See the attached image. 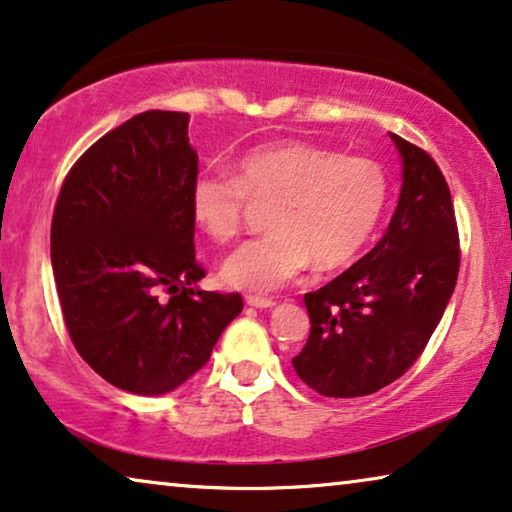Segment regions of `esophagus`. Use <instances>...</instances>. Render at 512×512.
Listing matches in <instances>:
<instances>
[{"mask_svg": "<svg viewBox=\"0 0 512 512\" xmlns=\"http://www.w3.org/2000/svg\"><path fill=\"white\" fill-rule=\"evenodd\" d=\"M247 305L256 309H268L274 305L272 298H263V295H247Z\"/></svg>", "mask_w": 512, "mask_h": 512, "instance_id": "esophagus-1", "label": "esophagus"}]
</instances>
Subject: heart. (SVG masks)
Listing matches in <instances>:
<instances>
[{"mask_svg": "<svg viewBox=\"0 0 512 512\" xmlns=\"http://www.w3.org/2000/svg\"><path fill=\"white\" fill-rule=\"evenodd\" d=\"M247 201L265 203L268 235L221 268L226 284L268 293L311 263L337 270L365 249L388 203V177L362 154H337L309 140H274L242 152L233 177L203 170L191 184V212L214 242L238 238Z\"/></svg>", "mask_w": 512, "mask_h": 512, "instance_id": "obj_1", "label": "heart"}]
</instances>
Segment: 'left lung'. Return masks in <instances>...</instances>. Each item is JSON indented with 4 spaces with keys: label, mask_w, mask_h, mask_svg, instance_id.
Returning <instances> with one entry per match:
<instances>
[{
    "label": "left lung",
    "mask_w": 512,
    "mask_h": 512,
    "mask_svg": "<svg viewBox=\"0 0 512 512\" xmlns=\"http://www.w3.org/2000/svg\"><path fill=\"white\" fill-rule=\"evenodd\" d=\"M404 184L376 247L305 295L311 330L295 374L323 397H362L406 374L455 291L459 233L446 177L429 152L392 133Z\"/></svg>",
    "instance_id": "8db88e82"
}]
</instances>
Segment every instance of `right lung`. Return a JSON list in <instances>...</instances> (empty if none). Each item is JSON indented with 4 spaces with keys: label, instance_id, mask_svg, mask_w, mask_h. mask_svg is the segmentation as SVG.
<instances>
[{
    "label": "right lung",
    "instance_id": "obj_1",
    "mask_svg": "<svg viewBox=\"0 0 512 512\" xmlns=\"http://www.w3.org/2000/svg\"><path fill=\"white\" fill-rule=\"evenodd\" d=\"M189 115L145 110L87 147L59 189L50 261L76 351L133 395H164L210 360L240 293L194 288Z\"/></svg>",
    "mask_w": 512,
    "mask_h": 512
}]
</instances>
